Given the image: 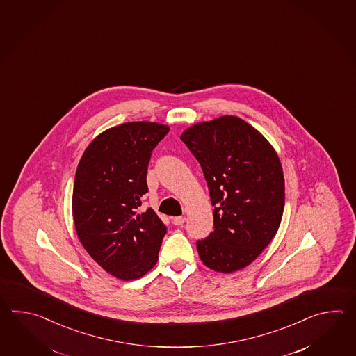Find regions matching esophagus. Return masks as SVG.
I'll return each instance as SVG.
<instances>
[{
  "mask_svg": "<svg viewBox=\"0 0 356 356\" xmlns=\"http://www.w3.org/2000/svg\"><path fill=\"white\" fill-rule=\"evenodd\" d=\"M184 222H186V218H184V216L173 218V224H175V225H183Z\"/></svg>",
  "mask_w": 356,
  "mask_h": 356,
  "instance_id": "obj_1",
  "label": "esophagus"
}]
</instances>
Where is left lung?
<instances>
[{
  "instance_id": "1",
  "label": "left lung",
  "mask_w": 356,
  "mask_h": 356,
  "mask_svg": "<svg viewBox=\"0 0 356 356\" xmlns=\"http://www.w3.org/2000/svg\"><path fill=\"white\" fill-rule=\"evenodd\" d=\"M181 140L198 160L213 206V232L197 241L204 266L230 273L273 241L285 204L280 159L257 129L234 115L196 123Z\"/></svg>"
}]
</instances>
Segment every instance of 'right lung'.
Instances as JSON below:
<instances>
[{
    "mask_svg": "<svg viewBox=\"0 0 356 356\" xmlns=\"http://www.w3.org/2000/svg\"><path fill=\"white\" fill-rule=\"evenodd\" d=\"M169 127L127 122L106 129L76 169L72 216L83 248L106 273L136 280L158 262L167 227L152 209L141 211L147 165Z\"/></svg>",
    "mask_w": 356,
    "mask_h": 356,
    "instance_id": "1",
    "label": "right lung"
}]
</instances>
